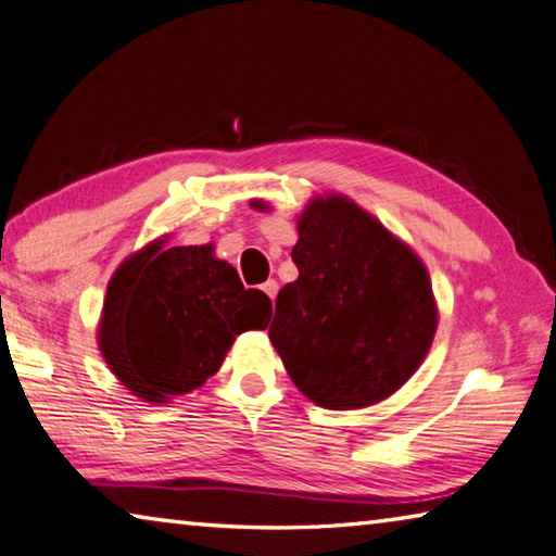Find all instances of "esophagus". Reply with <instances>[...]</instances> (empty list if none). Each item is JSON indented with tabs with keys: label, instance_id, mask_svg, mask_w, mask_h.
Instances as JSON below:
<instances>
[{
	"label": "esophagus",
	"instance_id": "34e87169",
	"mask_svg": "<svg viewBox=\"0 0 556 556\" xmlns=\"http://www.w3.org/2000/svg\"><path fill=\"white\" fill-rule=\"evenodd\" d=\"M261 290H263V293H266L270 300H276V295H278V283H276V280H266V283L261 286Z\"/></svg>",
	"mask_w": 556,
	"mask_h": 556
}]
</instances>
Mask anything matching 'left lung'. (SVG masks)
<instances>
[{"label":"left lung","mask_w":556,"mask_h":556,"mask_svg":"<svg viewBox=\"0 0 556 556\" xmlns=\"http://www.w3.org/2000/svg\"><path fill=\"white\" fill-rule=\"evenodd\" d=\"M298 233L300 276L278 293L273 346L317 405L354 410L383 401L430 352L437 305L427 268L339 194L309 202Z\"/></svg>","instance_id":"8db88e82"}]
</instances>
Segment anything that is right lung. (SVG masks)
Listing matches in <instances>:
<instances>
[{"label": "right lung", "mask_w": 556, "mask_h": 556, "mask_svg": "<svg viewBox=\"0 0 556 556\" xmlns=\"http://www.w3.org/2000/svg\"><path fill=\"white\" fill-rule=\"evenodd\" d=\"M270 313L268 295L243 288L212 247L155 241L114 273L97 337L134 395L165 403L217 374L237 334L266 329Z\"/></svg>", "instance_id": "obj_1"}]
</instances>
